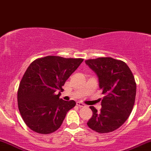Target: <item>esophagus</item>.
<instances>
[{
	"label": "esophagus",
	"instance_id": "34e87169",
	"mask_svg": "<svg viewBox=\"0 0 151 151\" xmlns=\"http://www.w3.org/2000/svg\"><path fill=\"white\" fill-rule=\"evenodd\" d=\"M77 105L78 106V107H80V108H83V107H86L85 104H84L83 103L81 102V101H77Z\"/></svg>",
	"mask_w": 151,
	"mask_h": 151
}]
</instances>
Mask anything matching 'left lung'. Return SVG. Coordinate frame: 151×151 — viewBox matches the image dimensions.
<instances>
[{"label":"left lung","instance_id":"left-lung-1","mask_svg":"<svg viewBox=\"0 0 151 151\" xmlns=\"http://www.w3.org/2000/svg\"><path fill=\"white\" fill-rule=\"evenodd\" d=\"M85 62L98 76L99 88L104 95L100 112L90 106L92 116L88 126L99 133L114 131L126 122L132 111L136 95L134 76L124 62L111 57Z\"/></svg>","mask_w":151,"mask_h":151}]
</instances>
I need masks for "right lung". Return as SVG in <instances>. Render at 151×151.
I'll use <instances>...</instances> for the list:
<instances>
[{
	"mask_svg": "<svg viewBox=\"0 0 151 151\" xmlns=\"http://www.w3.org/2000/svg\"><path fill=\"white\" fill-rule=\"evenodd\" d=\"M83 59L49 55L31 63L20 81L18 107L25 124L34 132L50 134L59 128L74 100L59 99L65 81L80 66ZM59 91V94L55 92Z\"/></svg>",
	"mask_w": 151,
	"mask_h": 151,
	"instance_id": "right-lung-1",
	"label": "right lung"
}]
</instances>
